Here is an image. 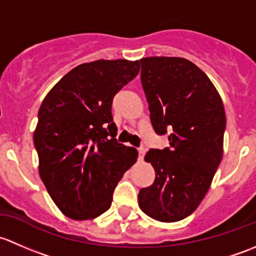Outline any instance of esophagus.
<instances>
[{
  "mask_svg": "<svg viewBox=\"0 0 256 256\" xmlns=\"http://www.w3.org/2000/svg\"><path fill=\"white\" fill-rule=\"evenodd\" d=\"M138 152H139V155H138L139 162H143L144 155H146V149H144V148H139V149H138Z\"/></svg>",
  "mask_w": 256,
  "mask_h": 256,
  "instance_id": "34e87169",
  "label": "esophagus"
}]
</instances>
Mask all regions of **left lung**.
<instances>
[{
	"instance_id": "left-lung-1",
	"label": "left lung",
	"mask_w": 256,
	"mask_h": 256,
	"mask_svg": "<svg viewBox=\"0 0 256 256\" xmlns=\"http://www.w3.org/2000/svg\"><path fill=\"white\" fill-rule=\"evenodd\" d=\"M150 120L170 146L150 149L155 180L138 194L140 210L159 222H178L206 196L223 156L226 112L208 76L184 58L140 59Z\"/></svg>"
}]
</instances>
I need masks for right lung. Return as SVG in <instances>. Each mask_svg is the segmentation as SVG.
Here are the masks:
<instances>
[{"mask_svg":"<svg viewBox=\"0 0 256 256\" xmlns=\"http://www.w3.org/2000/svg\"><path fill=\"white\" fill-rule=\"evenodd\" d=\"M139 62L96 60L69 71L38 112L34 146L39 175L66 217L94 220L112 204L116 186L138 158L117 142L114 94L139 72Z\"/></svg>","mask_w":256,"mask_h":256,"instance_id":"obj_1","label":"right lung"}]
</instances>
